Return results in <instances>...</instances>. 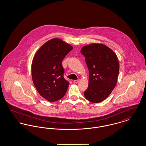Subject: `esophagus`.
<instances>
[{
  "label": "esophagus",
  "mask_w": 146,
  "mask_h": 146,
  "mask_svg": "<svg viewBox=\"0 0 146 146\" xmlns=\"http://www.w3.org/2000/svg\"><path fill=\"white\" fill-rule=\"evenodd\" d=\"M79 81V79H78V80H74L73 81V82H74V83H77Z\"/></svg>",
  "instance_id": "1"
}]
</instances>
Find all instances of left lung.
<instances>
[{"instance_id":"1","label":"left lung","mask_w":146,"mask_h":146,"mask_svg":"<svg viewBox=\"0 0 146 146\" xmlns=\"http://www.w3.org/2000/svg\"><path fill=\"white\" fill-rule=\"evenodd\" d=\"M80 52L89 71L85 97L93 103L101 102L108 97L117 84L119 72L117 56L108 46L95 43L84 46Z\"/></svg>"}]
</instances>
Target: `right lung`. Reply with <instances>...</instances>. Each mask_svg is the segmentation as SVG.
<instances>
[{
	"instance_id": "obj_1",
	"label": "right lung",
	"mask_w": 146,
	"mask_h": 146,
	"mask_svg": "<svg viewBox=\"0 0 146 146\" xmlns=\"http://www.w3.org/2000/svg\"><path fill=\"white\" fill-rule=\"evenodd\" d=\"M73 47L60 39L46 42L38 50L32 63L33 83L39 94L50 102L62 98L69 82L64 78L63 59Z\"/></svg>"
}]
</instances>
